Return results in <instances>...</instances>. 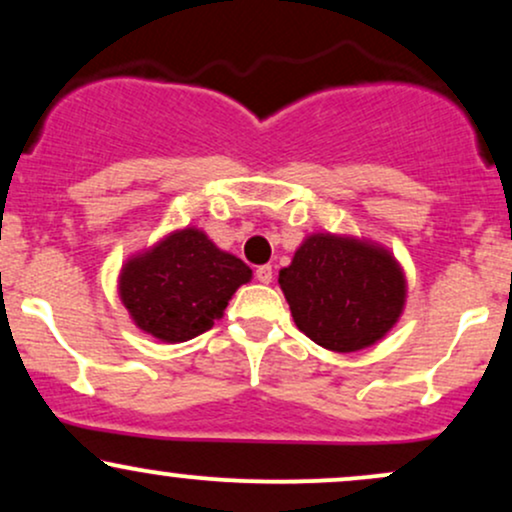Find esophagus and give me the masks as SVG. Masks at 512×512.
<instances>
[{"label": "esophagus", "instance_id": "esophagus-1", "mask_svg": "<svg viewBox=\"0 0 512 512\" xmlns=\"http://www.w3.org/2000/svg\"><path fill=\"white\" fill-rule=\"evenodd\" d=\"M255 279L260 281V284H272V279H274L272 264H262V267H257L255 269Z\"/></svg>", "mask_w": 512, "mask_h": 512}]
</instances>
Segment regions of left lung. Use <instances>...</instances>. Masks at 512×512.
<instances>
[{"label":"left lung","instance_id":"1","mask_svg":"<svg viewBox=\"0 0 512 512\" xmlns=\"http://www.w3.org/2000/svg\"><path fill=\"white\" fill-rule=\"evenodd\" d=\"M293 322L339 354L366 349L395 327L407 281L395 257L368 240L313 233L279 272Z\"/></svg>","mask_w":512,"mask_h":512}]
</instances>
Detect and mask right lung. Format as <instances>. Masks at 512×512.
Masks as SVG:
<instances>
[{"label":"right lung","mask_w":512,"mask_h":512,"mask_svg":"<svg viewBox=\"0 0 512 512\" xmlns=\"http://www.w3.org/2000/svg\"><path fill=\"white\" fill-rule=\"evenodd\" d=\"M250 279L243 260L216 248L199 228H182L129 257L117 289L139 330L178 344L211 330Z\"/></svg>","instance_id":"obj_1"}]
</instances>
